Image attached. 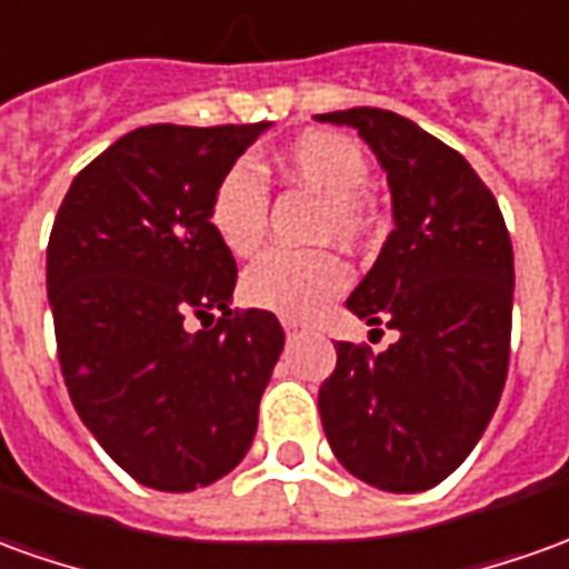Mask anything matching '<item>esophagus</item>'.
I'll return each instance as SVG.
<instances>
[{
	"instance_id": "obj_1",
	"label": "esophagus",
	"mask_w": 569,
	"mask_h": 569,
	"mask_svg": "<svg viewBox=\"0 0 569 569\" xmlns=\"http://www.w3.org/2000/svg\"><path fill=\"white\" fill-rule=\"evenodd\" d=\"M283 329H286V336H296L298 323L296 320H283Z\"/></svg>"
}]
</instances>
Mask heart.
I'll use <instances>...</instances> for the list:
<instances>
[{
    "mask_svg": "<svg viewBox=\"0 0 569 569\" xmlns=\"http://www.w3.org/2000/svg\"><path fill=\"white\" fill-rule=\"evenodd\" d=\"M283 172L292 181L308 184L326 197L320 237L341 243L367 240L369 218L363 190L369 188V169L363 147L339 132L298 134L280 157ZM268 224V184L252 162H233L218 178L209 202V228L230 256H252ZM351 283L345 258L332 249L289 252L271 249L258 256L243 273V298L261 311H273L286 320H311Z\"/></svg>",
    "mask_w": 569,
    "mask_h": 569,
    "instance_id": "b5f03b06",
    "label": "heart"
}]
</instances>
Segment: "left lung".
<instances>
[{
  "label": "left lung",
  "instance_id": "8db88e82",
  "mask_svg": "<svg viewBox=\"0 0 569 569\" xmlns=\"http://www.w3.org/2000/svg\"><path fill=\"white\" fill-rule=\"evenodd\" d=\"M317 119L357 129L388 172L395 230L348 311L400 332L381 353L336 345V369L320 385L326 440L369 487L431 490L475 450L506 388L515 296L506 218L462 153L412 119L379 107Z\"/></svg>",
  "mask_w": 569,
  "mask_h": 569
}]
</instances>
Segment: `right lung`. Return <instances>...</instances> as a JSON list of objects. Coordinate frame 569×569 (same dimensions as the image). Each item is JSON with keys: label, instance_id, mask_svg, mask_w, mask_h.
Masks as SVG:
<instances>
[{"label": "right lung", "instance_id": "1", "mask_svg": "<svg viewBox=\"0 0 569 569\" xmlns=\"http://www.w3.org/2000/svg\"><path fill=\"white\" fill-rule=\"evenodd\" d=\"M268 126L122 134L73 178L51 228L63 385L107 456L153 490L190 492L243 462L283 351L271 311H230L237 261L209 228L218 178ZM190 316L210 326L190 333Z\"/></svg>", "mask_w": 569, "mask_h": 569}]
</instances>
